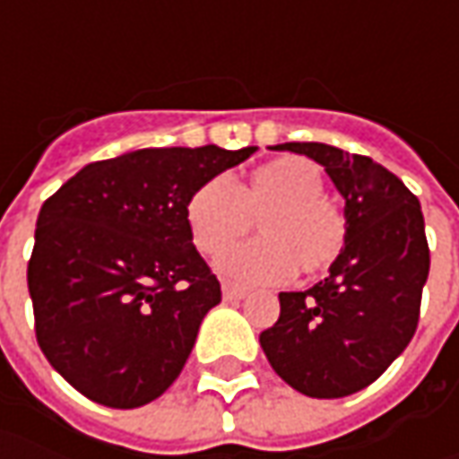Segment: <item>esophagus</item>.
Here are the masks:
<instances>
[{"mask_svg": "<svg viewBox=\"0 0 459 459\" xmlns=\"http://www.w3.org/2000/svg\"><path fill=\"white\" fill-rule=\"evenodd\" d=\"M221 293H224V299H230V301H232V299H235V301H239V299H245V296H247V289H245V286H239V283H232V281H224V283H221Z\"/></svg>", "mask_w": 459, "mask_h": 459, "instance_id": "esophagus-1", "label": "esophagus"}]
</instances>
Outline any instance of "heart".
<instances>
[{
  "label": "heart",
  "instance_id": "heart-1",
  "mask_svg": "<svg viewBox=\"0 0 459 459\" xmlns=\"http://www.w3.org/2000/svg\"><path fill=\"white\" fill-rule=\"evenodd\" d=\"M260 239L221 257L220 271L247 283H281L296 273L319 275L342 255L347 220L325 196V176L308 158L281 155L255 166L242 184L206 178L186 202L191 242L206 257L221 255L253 230Z\"/></svg>",
  "mask_w": 459,
  "mask_h": 459
}]
</instances>
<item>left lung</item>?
I'll list each match as a JSON object with an SVG mask.
<instances>
[{"mask_svg":"<svg viewBox=\"0 0 459 459\" xmlns=\"http://www.w3.org/2000/svg\"><path fill=\"white\" fill-rule=\"evenodd\" d=\"M275 151L308 155L344 196L347 242L308 291L278 293L281 316L260 334L273 370L299 394L342 398L368 388L414 337L429 245L414 194L368 155L325 143Z\"/></svg>","mask_w":459,"mask_h":459,"instance_id":"1","label":"left lung"}]
</instances>
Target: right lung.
<instances>
[{
	"instance_id": "right-lung-1",
	"label": "right lung",
	"mask_w": 459,
	"mask_h": 459,
	"mask_svg": "<svg viewBox=\"0 0 459 459\" xmlns=\"http://www.w3.org/2000/svg\"><path fill=\"white\" fill-rule=\"evenodd\" d=\"M255 148H145L81 168L45 199L27 263L35 337L79 394L145 406L184 370L221 301L186 202Z\"/></svg>"
}]
</instances>
